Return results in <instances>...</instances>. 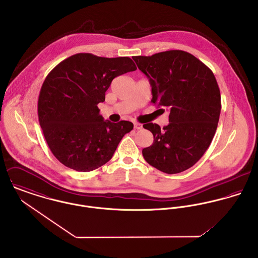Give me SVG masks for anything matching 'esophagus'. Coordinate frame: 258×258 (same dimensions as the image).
<instances>
[{
    "mask_svg": "<svg viewBox=\"0 0 258 258\" xmlns=\"http://www.w3.org/2000/svg\"><path fill=\"white\" fill-rule=\"evenodd\" d=\"M134 128L136 129V130H139V129H141L142 128V125L141 124H139V123H134Z\"/></svg>",
    "mask_w": 258,
    "mask_h": 258,
    "instance_id": "esophagus-1",
    "label": "esophagus"
}]
</instances>
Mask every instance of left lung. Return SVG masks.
<instances>
[{"instance_id": "8db88e82", "label": "left lung", "mask_w": 258, "mask_h": 258, "mask_svg": "<svg viewBox=\"0 0 258 258\" xmlns=\"http://www.w3.org/2000/svg\"><path fill=\"white\" fill-rule=\"evenodd\" d=\"M152 87L155 105L170 111L169 124L143 127L154 142L142 154L148 164L166 174L192 167L215 136L220 114L221 92L213 72L184 50H168L151 56H133ZM161 110V109H159Z\"/></svg>"}]
</instances>
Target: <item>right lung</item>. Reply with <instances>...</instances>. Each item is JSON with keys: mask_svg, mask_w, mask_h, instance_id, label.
<instances>
[{"mask_svg": "<svg viewBox=\"0 0 258 258\" xmlns=\"http://www.w3.org/2000/svg\"><path fill=\"white\" fill-rule=\"evenodd\" d=\"M127 56L101 57L76 53L45 77L37 102L39 125L54 157L77 172L106 164L133 123H112L99 114L112 80L136 71Z\"/></svg>", "mask_w": 258, "mask_h": 258, "instance_id": "add662e5", "label": "right lung"}]
</instances>
